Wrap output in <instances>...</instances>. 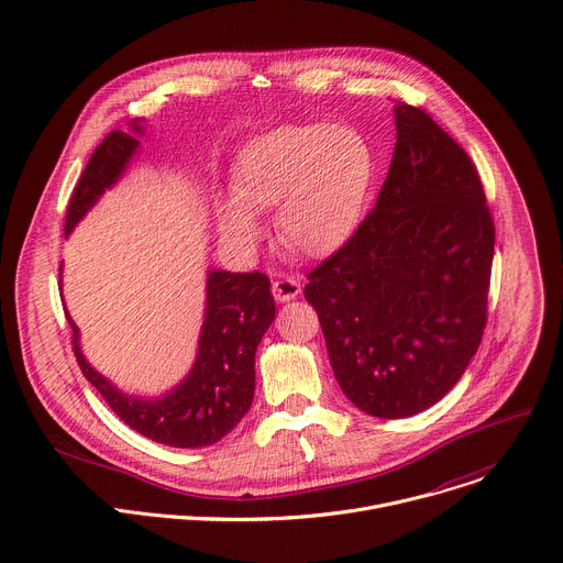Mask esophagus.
I'll return each instance as SVG.
<instances>
[{"label":"esophagus","instance_id":"34e87169","mask_svg":"<svg viewBox=\"0 0 563 563\" xmlns=\"http://www.w3.org/2000/svg\"><path fill=\"white\" fill-rule=\"evenodd\" d=\"M301 292V279L297 275H279L273 282V297L277 301H292Z\"/></svg>","mask_w":563,"mask_h":563}]
</instances>
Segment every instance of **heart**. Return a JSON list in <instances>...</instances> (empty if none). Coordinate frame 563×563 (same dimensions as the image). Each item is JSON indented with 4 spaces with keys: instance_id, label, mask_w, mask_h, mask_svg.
Segmentation results:
<instances>
[{
    "instance_id": "heart-1",
    "label": "heart",
    "mask_w": 563,
    "mask_h": 563,
    "mask_svg": "<svg viewBox=\"0 0 563 563\" xmlns=\"http://www.w3.org/2000/svg\"><path fill=\"white\" fill-rule=\"evenodd\" d=\"M374 180V152L350 125H279L251 139L218 205L222 235L251 249L255 211L273 207L277 238L310 255L339 246L356 224Z\"/></svg>"
}]
</instances>
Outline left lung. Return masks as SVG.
Here are the masks:
<instances>
[{"mask_svg": "<svg viewBox=\"0 0 563 563\" xmlns=\"http://www.w3.org/2000/svg\"><path fill=\"white\" fill-rule=\"evenodd\" d=\"M396 147L376 207L308 273L343 394L407 418L464 374L486 325L495 227L466 152L420 108L396 101Z\"/></svg>", "mask_w": 563, "mask_h": 563, "instance_id": "1", "label": "left lung"}]
</instances>
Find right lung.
Returning <instances> with one entry per match:
<instances>
[{
    "label": "right lung",
    "instance_id": "right-lung-1",
    "mask_svg": "<svg viewBox=\"0 0 563 563\" xmlns=\"http://www.w3.org/2000/svg\"><path fill=\"white\" fill-rule=\"evenodd\" d=\"M143 119L130 132L114 130L95 150L66 213V235L114 187L136 156ZM62 282V279H59ZM73 325V350L84 376L99 389L112 411L141 435L178 446L198 449L222 440L251 409L255 394V352L275 319L271 279L264 273L209 271L207 308L196 363L189 374L158 398L123 394L84 356L79 328Z\"/></svg>",
    "mask_w": 563,
    "mask_h": 563
}]
</instances>
